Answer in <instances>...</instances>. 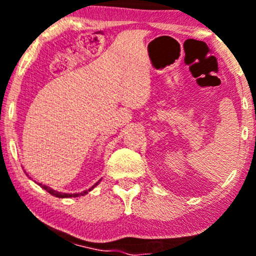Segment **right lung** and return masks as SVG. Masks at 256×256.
Wrapping results in <instances>:
<instances>
[{
  "instance_id": "obj_1",
  "label": "right lung",
  "mask_w": 256,
  "mask_h": 256,
  "mask_svg": "<svg viewBox=\"0 0 256 256\" xmlns=\"http://www.w3.org/2000/svg\"><path fill=\"white\" fill-rule=\"evenodd\" d=\"M98 184V183H96L95 185H94L92 188H91V189H94V188L96 186V185ZM40 186L43 188L44 190H46V192H48L49 194H50V195H52V196H56V198H77V196H83V195H85V194H88V192H90L91 189H89V190H85V192H79V194H64V192H55V190H52V189H50V188L49 186H46V185H42V184H40Z\"/></svg>"
}]
</instances>
